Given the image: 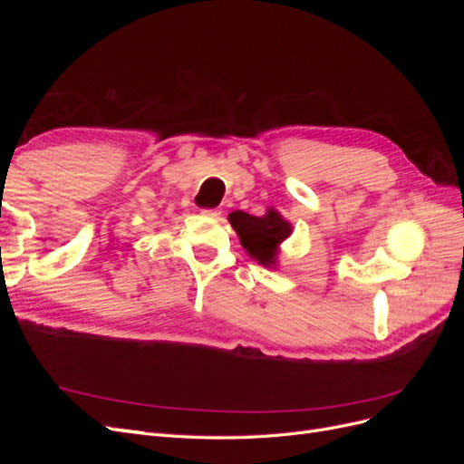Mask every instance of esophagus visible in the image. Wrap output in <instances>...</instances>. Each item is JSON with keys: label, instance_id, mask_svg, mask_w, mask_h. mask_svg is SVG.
<instances>
[{"label": "esophagus", "instance_id": "esophagus-1", "mask_svg": "<svg viewBox=\"0 0 464 464\" xmlns=\"http://www.w3.org/2000/svg\"><path fill=\"white\" fill-rule=\"evenodd\" d=\"M201 213L205 217H210V218H218L220 217V208H201Z\"/></svg>", "mask_w": 464, "mask_h": 464}]
</instances>
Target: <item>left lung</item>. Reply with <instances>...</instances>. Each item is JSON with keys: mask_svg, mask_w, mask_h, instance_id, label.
I'll use <instances>...</instances> for the list:
<instances>
[{"mask_svg": "<svg viewBox=\"0 0 464 464\" xmlns=\"http://www.w3.org/2000/svg\"><path fill=\"white\" fill-rule=\"evenodd\" d=\"M232 228L240 236V244L257 263L271 266L275 263L278 244L286 240L292 232L290 222L280 217L276 210H269L265 217H254L234 210L228 217Z\"/></svg>", "mask_w": 464, "mask_h": 464, "instance_id": "1", "label": "left lung"}]
</instances>
